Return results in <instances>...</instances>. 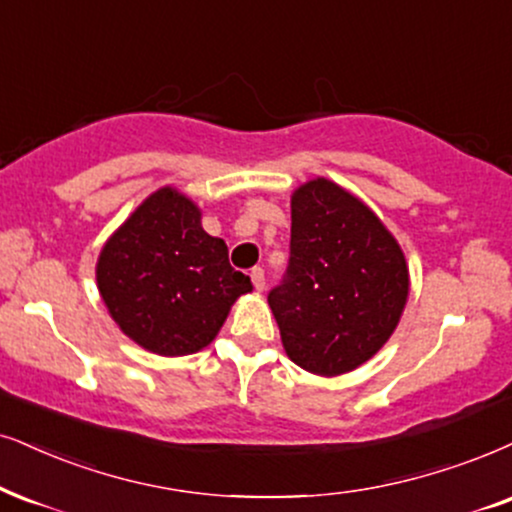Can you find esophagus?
Here are the masks:
<instances>
[{"label":"esophagus","instance_id":"34e87169","mask_svg":"<svg viewBox=\"0 0 512 512\" xmlns=\"http://www.w3.org/2000/svg\"><path fill=\"white\" fill-rule=\"evenodd\" d=\"M250 278H252V286H255V290H264V269L262 267H255L250 271Z\"/></svg>","mask_w":512,"mask_h":512}]
</instances>
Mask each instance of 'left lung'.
Listing matches in <instances>:
<instances>
[{
	"label": "left lung",
	"instance_id": "obj_1",
	"mask_svg": "<svg viewBox=\"0 0 512 512\" xmlns=\"http://www.w3.org/2000/svg\"><path fill=\"white\" fill-rule=\"evenodd\" d=\"M290 260L269 307L304 371H354L390 340L409 297L397 238L357 196L316 177L290 198Z\"/></svg>",
	"mask_w": 512,
	"mask_h": 512
}]
</instances>
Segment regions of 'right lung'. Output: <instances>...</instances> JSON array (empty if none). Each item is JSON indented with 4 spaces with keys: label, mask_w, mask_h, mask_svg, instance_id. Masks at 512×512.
I'll list each match as a JSON object with an SVG mask.
<instances>
[{
    "label": "right lung",
    "mask_w": 512,
    "mask_h": 512,
    "mask_svg": "<svg viewBox=\"0 0 512 512\" xmlns=\"http://www.w3.org/2000/svg\"><path fill=\"white\" fill-rule=\"evenodd\" d=\"M96 286L129 340L160 357L208 347L250 278L229 264L222 238L205 234L191 198L163 186L108 238Z\"/></svg>",
    "instance_id": "obj_1"
}]
</instances>
